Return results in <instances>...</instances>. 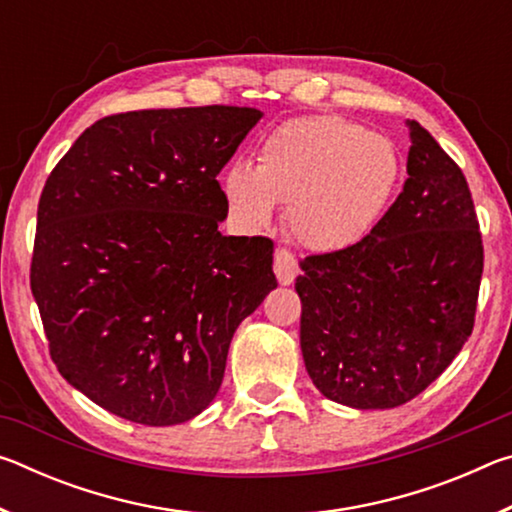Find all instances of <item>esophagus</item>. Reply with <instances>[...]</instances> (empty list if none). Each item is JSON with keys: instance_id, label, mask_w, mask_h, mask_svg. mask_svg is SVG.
Listing matches in <instances>:
<instances>
[{"instance_id": "34e87169", "label": "esophagus", "mask_w": 512, "mask_h": 512, "mask_svg": "<svg viewBox=\"0 0 512 512\" xmlns=\"http://www.w3.org/2000/svg\"><path fill=\"white\" fill-rule=\"evenodd\" d=\"M273 268H275L277 282H280V284H291L293 280H296V275H298L296 257H293L287 248H277L275 250Z\"/></svg>"}]
</instances>
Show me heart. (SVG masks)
Returning <instances> with one entry per match:
<instances>
[{"label":"heart","mask_w":512,"mask_h":512,"mask_svg":"<svg viewBox=\"0 0 512 512\" xmlns=\"http://www.w3.org/2000/svg\"><path fill=\"white\" fill-rule=\"evenodd\" d=\"M400 183L393 142L357 121L318 115L284 121L264 137L257 167L235 160L221 189L241 230L271 225L289 205L293 239L314 253L345 250L375 228Z\"/></svg>","instance_id":"b5f03b06"}]
</instances>
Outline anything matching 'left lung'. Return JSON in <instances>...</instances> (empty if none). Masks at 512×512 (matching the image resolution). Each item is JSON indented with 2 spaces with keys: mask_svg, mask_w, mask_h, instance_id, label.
Here are the masks:
<instances>
[{
  "mask_svg": "<svg viewBox=\"0 0 512 512\" xmlns=\"http://www.w3.org/2000/svg\"><path fill=\"white\" fill-rule=\"evenodd\" d=\"M402 194L366 239L300 259V348L327 400L395 409L418 397L470 339L483 241L467 180L409 121Z\"/></svg>",
  "mask_w": 512,
  "mask_h": 512,
  "instance_id": "8db88e82",
  "label": "left lung"
}]
</instances>
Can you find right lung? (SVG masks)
I'll return each instance as SVG.
<instances>
[{
	"instance_id": "add662e5",
	"label": "right lung",
	"mask_w": 512,
	"mask_h": 512,
	"mask_svg": "<svg viewBox=\"0 0 512 512\" xmlns=\"http://www.w3.org/2000/svg\"><path fill=\"white\" fill-rule=\"evenodd\" d=\"M259 119L119 112L49 173L31 291L58 372L101 409L146 427L192 420L219 393L235 329L277 287L271 239L219 232L216 176Z\"/></svg>"
}]
</instances>
